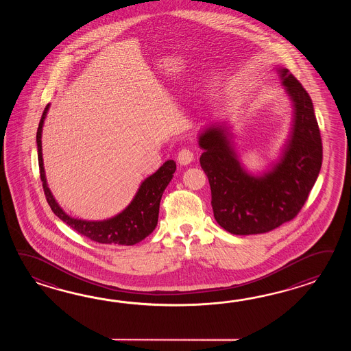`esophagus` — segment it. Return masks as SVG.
Returning a JSON list of instances; mask_svg holds the SVG:
<instances>
[{
    "mask_svg": "<svg viewBox=\"0 0 351 351\" xmlns=\"http://www.w3.org/2000/svg\"><path fill=\"white\" fill-rule=\"evenodd\" d=\"M177 160L180 165H189L193 160V152L188 148H183L179 152Z\"/></svg>",
    "mask_w": 351,
    "mask_h": 351,
    "instance_id": "obj_1",
    "label": "esophagus"
}]
</instances>
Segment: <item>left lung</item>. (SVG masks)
<instances>
[{"instance_id": "left-lung-1", "label": "left lung", "mask_w": 351, "mask_h": 351, "mask_svg": "<svg viewBox=\"0 0 351 351\" xmlns=\"http://www.w3.org/2000/svg\"><path fill=\"white\" fill-rule=\"evenodd\" d=\"M292 103L291 132L276 163L261 174L239 162L227 123H213L198 135L199 162L208 177L212 208L232 234L272 231L298 216L320 173L322 143L311 97L285 67H277Z\"/></svg>"}]
</instances>
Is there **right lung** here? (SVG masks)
<instances>
[{
  "label": "right lung",
  "mask_w": 351,
  "mask_h": 351,
  "mask_svg": "<svg viewBox=\"0 0 351 351\" xmlns=\"http://www.w3.org/2000/svg\"><path fill=\"white\" fill-rule=\"evenodd\" d=\"M50 104L46 105L41 120L38 123L36 133L38 144V167L40 177L44 186L46 201L53 209V213L59 217L62 222L70 226L73 230L88 239L105 243V245H121V246H133L148 237L154 228L157 227L159 204L165 188L172 180L176 172V162L167 160L157 172L144 179L134 195L133 201L129 203L127 208L121 210L117 216L108 218L104 221H85L70 217L61 208L59 203L53 198L50 188L46 182L45 168L43 160V127L45 121L46 114L49 112Z\"/></svg>",
  "instance_id": "1"
}]
</instances>
